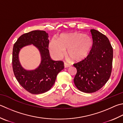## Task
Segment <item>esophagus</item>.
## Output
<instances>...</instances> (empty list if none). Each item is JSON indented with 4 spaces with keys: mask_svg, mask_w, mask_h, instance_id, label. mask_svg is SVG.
Masks as SVG:
<instances>
[{
    "mask_svg": "<svg viewBox=\"0 0 123 123\" xmlns=\"http://www.w3.org/2000/svg\"><path fill=\"white\" fill-rule=\"evenodd\" d=\"M64 68H68V67H70V65L69 64L67 63V62H64Z\"/></svg>",
    "mask_w": 123,
    "mask_h": 123,
    "instance_id": "obj_1",
    "label": "esophagus"
}]
</instances>
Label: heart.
<instances>
[{
	"label": "heart",
	"mask_w": 123,
	"mask_h": 123,
	"mask_svg": "<svg viewBox=\"0 0 123 123\" xmlns=\"http://www.w3.org/2000/svg\"><path fill=\"white\" fill-rule=\"evenodd\" d=\"M93 44L90 37L75 32L62 35L59 40L53 38L49 43V51L52 56L60 59L67 54L73 61H80L84 59L90 53Z\"/></svg>",
	"instance_id": "heart-1"
}]
</instances>
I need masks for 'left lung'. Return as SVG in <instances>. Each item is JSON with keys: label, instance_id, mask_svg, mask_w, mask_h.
Wrapping results in <instances>:
<instances>
[{"label": "left lung", "instance_id": "left-lung-1", "mask_svg": "<svg viewBox=\"0 0 123 123\" xmlns=\"http://www.w3.org/2000/svg\"><path fill=\"white\" fill-rule=\"evenodd\" d=\"M93 44L88 55L73 65L77 69L74 81L79 90L96 92L110 78L112 71L113 49L105 35L94 29L90 30Z\"/></svg>", "mask_w": 123, "mask_h": 123}]
</instances>
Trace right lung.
I'll return each instance as SVG.
<instances>
[{
	"label": "right lung",
	"mask_w": 123,
	"mask_h": 123,
	"mask_svg": "<svg viewBox=\"0 0 123 123\" xmlns=\"http://www.w3.org/2000/svg\"><path fill=\"white\" fill-rule=\"evenodd\" d=\"M48 37V34L45 31H33L21 35L13 46L12 67L15 77L19 84L32 94H41L49 90L57 74L64 68L63 62L51 59ZM31 44L39 50L42 60L38 68L28 71L21 65L18 54L22 48Z\"/></svg>",
	"instance_id": "add662e5"
}]
</instances>
